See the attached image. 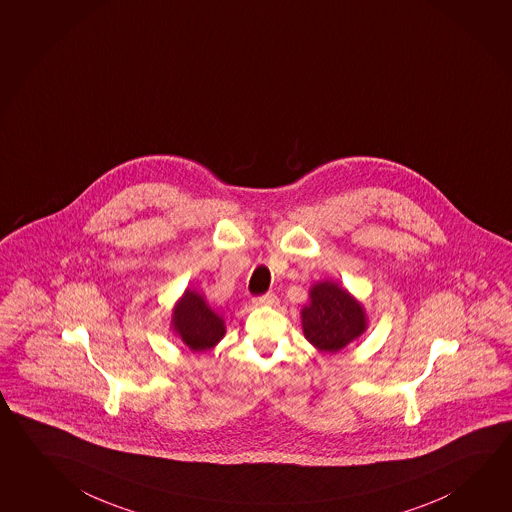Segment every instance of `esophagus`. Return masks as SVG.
Returning <instances> with one entry per match:
<instances>
[{"instance_id":"obj_1","label":"esophagus","mask_w":512,"mask_h":512,"mask_svg":"<svg viewBox=\"0 0 512 512\" xmlns=\"http://www.w3.org/2000/svg\"><path fill=\"white\" fill-rule=\"evenodd\" d=\"M254 305H258V307H276L278 305V298H276V294H265V296H260V298H254Z\"/></svg>"}]
</instances>
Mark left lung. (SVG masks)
Listing matches in <instances>:
<instances>
[{"label": "left lung", "mask_w": 512, "mask_h": 512, "mask_svg": "<svg viewBox=\"0 0 512 512\" xmlns=\"http://www.w3.org/2000/svg\"><path fill=\"white\" fill-rule=\"evenodd\" d=\"M301 328L316 350L337 354L366 332L368 317L359 299L337 281L323 279L308 290V303L301 308Z\"/></svg>", "instance_id": "left-lung-1"}]
</instances>
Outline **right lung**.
<instances>
[{"label": "right lung", "instance_id": "obj_1", "mask_svg": "<svg viewBox=\"0 0 512 512\" xmlns=\"http://www.w3.org/2000/svg\"><path fill=\"white\" fill-rule=\"evenodd\" d=\"M171 330L191 352H205L222 341L225 321L209 307L204 294L186 289L173 307Z\"/></svg>", "mask_w": 512, "mask_h": 512}]
</instances>
